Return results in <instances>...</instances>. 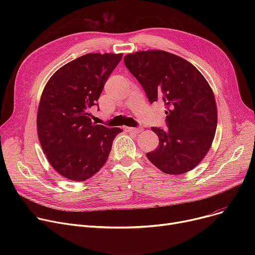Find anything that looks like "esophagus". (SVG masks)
I'll return each instance as SVG.
<instances>
[{
  "label": "esophagus",
  "mask_w": 255,
  "mask_h": 255,
  "mask_svg": "<svg viewBox=\"0 0 255 255\" xmlns=\"http://www.w3.org/2000/svg\"><path fill=\"white\" fill-rule=\"evenodd\" d=\"M125 130L127 132H131V133H140L142 131L141 128H132V127H126Z\"/></svg>",
  "instance_id": "obj_1"
}]
</instances>
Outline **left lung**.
<instances>
[{
  "instance_id": "obj_1",
  "label": "left lung",
  "mask_w": 255,
  "mask_h": 255,
  "mask_svg": "<svg viewBox=\"0 0 255 255\" xmlns=\"http://www.w3.org/2000/svg\"><path fill=\"white\" fill-rule=\"evenodd\" d=\"M124 62L149 101L166 109L167 128H151L159 144L146 157L168 175L190 171L209 152L217 127L216 100L207 79L187 60L160 49L128 53Z\"/></svg>"
}]
</instances>
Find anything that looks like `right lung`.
<instances>
[{
    "instance_id": "1",
    "label": "right lung",
    "mask_w": 255,
    "mask_h": 255,
    "mask_svg": "<svg viewBox=\"0 0 255 255\" xmlns=\"http://www.w3.org/2000/svg\"><path fill=\"white\" fill-rule=\"evenodd\" d=\"M123 53H87L62 66L46 83L37 112V133L50 165L82 182L105 164L120 128L92 122L99 99Z\"/></svg>"
}]
</instances>
